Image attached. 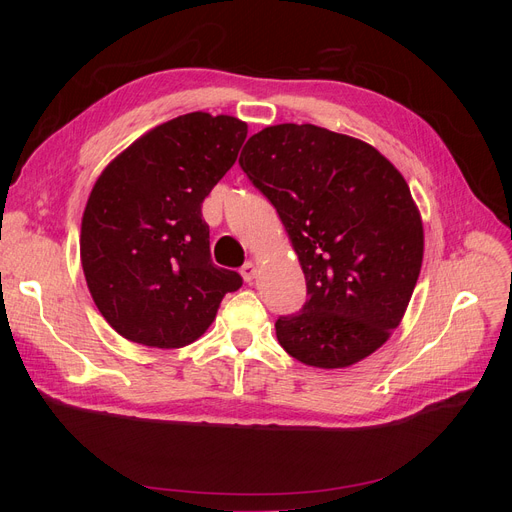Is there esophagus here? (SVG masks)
Listing matches in <instances>:
<instances>
[{"label": "esophagus", "mask_w": 512, "mask_h": 512, "mask_svg": "<svg viewBox=\"0 0 512 512\" xmlns=\"http://www.w3.org/2000/svg\"><path fill=\"white\" fill-rule=\"evenodd\" d=\"M241 277H243L247 284L254 282V277H256V265H254V262H245V265L241 267Z\"/></svg>", "instance_id": "34e87169"}]
</instances>
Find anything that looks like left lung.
Masks as SVG:
<instances>
[{"label": "left lung", "instance_id": "8db88e82", "mask_svg": "<svg viewBox=\"0 0 512 512\" xmlns=\"http://www.w3.org/2000/svg\"><path fill=\"white\" fill-rule=\"evenodd\" d=\"M239 164L299 256L309 299L275 335L294 359L342 369L376 352L423 265V222L406 179L378 149L312 123H280L245 143Z\"/></svg>", "mask_w": 512, "mask_h": 512}]
</instances>
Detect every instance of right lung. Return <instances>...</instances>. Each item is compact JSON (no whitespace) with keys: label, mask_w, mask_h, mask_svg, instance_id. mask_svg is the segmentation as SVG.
Segmentation results:
<instances>
[{"label":"right lung","mask_w":512,"mask_h":512,"mask_svg":"<svg viewBox=\"0 0 512 512\" xmlns=\"http://www.w3.org/2000/svg\"><path fill=\"white\" fill-rule=\"evenodd\" d=\"M247 123L188 113L149 130L108 164L87 198L81 262L96 307L130 342L181 348L203 335L237 271L213 265L203 200L230 166Z\"/></svg>","instance_id":"obj_1"}]
</instances>
